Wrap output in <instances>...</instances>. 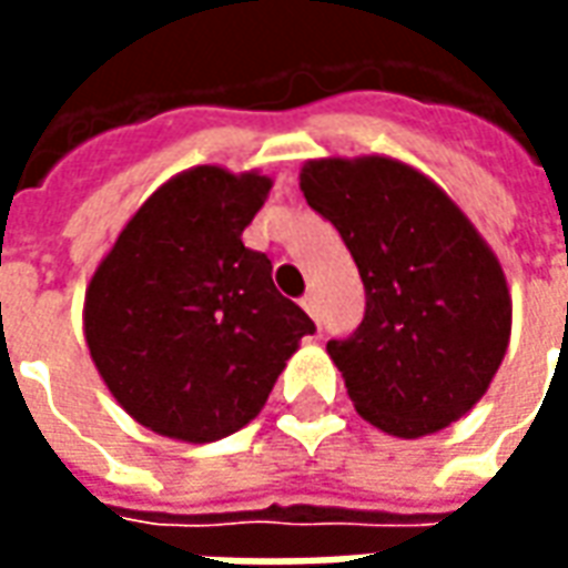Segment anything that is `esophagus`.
<instances>
[{
  "instance_id": "obj_1",
  "label": "esophagus",
  "mask_w": 568,
  "mask_h": 568,
  "mask_svg": "<svg viewBox=\"0 0 568 568\" xmlns=\"http://www.w3.org/2000/svg\"><path fill=\"white\" fill-rule=\"evenodd\" d=\"M301 307H304V310H307V313H310V320H313V322H316V325H320V297H316V295H304V297H301Z\"/></svg>"
}]
</instances>
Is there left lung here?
<instances>
[{"label": "left lung", "mask_w": 568, "mask_h": 568, "mask_svg": "<svg viewBox=\"0 0 568 568\" xmlns=\"http://www.w3.org/2000/svg\"><path fill=\"white\" fill-rule=\"evenodd\" d=\"M301 191L344 236L365 285L356 334L328 341L358 414L395 438L465 417L511 341L496 252L444 187L386 154L307 161Z\"/></svg>", "instance_id": "obj_1"}]
</instances>
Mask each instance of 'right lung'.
<instances>
[{"label": "right lung", "instance_id": "obj_1", "mask_svg": "<svg viewBox=\"0 0 568 568\" xmlns=\"http://www.w3.org/2000/svg\"><path fill=\"white\" fill-rule=\"evenodd\" d=\"M273 182L191 166L151 194L97 264L84 341L115 402L163 438L210 444L258 417L316 325L243 231Z\"/></svg>", "mask_w": 568, "mask_h": 568}]
</instances>
